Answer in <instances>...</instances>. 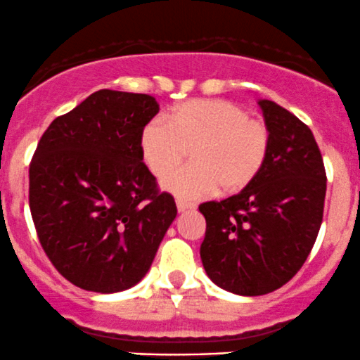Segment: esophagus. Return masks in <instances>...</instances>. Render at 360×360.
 <instances>
[{"mask_svg": "<svg viewBox=\"0 0 360 360\" xmlns=\"http://www.w3.org/2000/svg\"><path fill=\"white\" fill-rule=\"evenodd\" d=\"M176 209H179V212H185L188 211V209H195V204L187 200H176Z\"/></svg>", "mask_w": 360, "mask_h": 360, "instance_id": "obj_1", "label": "esophagus"}]
</instances>
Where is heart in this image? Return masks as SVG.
Instances as JSON below:
<instances>
[{"label":"heart","instance_id":"heart-1","mask_svg":"<svg viewBox=\"0 0 360 360\" xmlns=\"http://www.w3.org/2000/svg\"><path fill=\"white\" fill-rule=\"evenodd\" d=\"M191 151L193 165L169 172ZM144 165L163 180L165 191L180 199H199L219 188L223 195L248 188L265 167L270 131L252 119L241 105L223 98L181 102L167 115V124L153 120L139 137Z\"/></svg>","mask_w":360,"mask_h":360}]
</instances>
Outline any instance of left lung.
<instances>
[{"instance_id": "8db88e82", "label": "left lung", "mask_w": 360, "mask_h": 360, "mask_svg": "<svg viewBox=\"0 0 360 360\" xmlns=\"http://www.w3.org/2000/svg\"><path fill=\"white\" fill-rule=\"evenodd\" d=\"M258 105L270 131L264 169L236 195L199 205L205 274L238 296L269 294L296 276L316 241L326 193L311 129L272 100Z\"/></svg>"}]
</instances>
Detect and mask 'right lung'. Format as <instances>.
Listing matches in <instances>:
<instances>
[{
  "instance_id": "add662e5",
  "label": "right lung",
  "mask_w": 360,
  "mask_h": 360,
  "mask_svg": "<svg viewBox=\"0 0 360 360\" xmlns=\"http://www.w3.org/2000/svg\"><path fill=\"white\" fill-rule=\"evenodd\" d=\"M158 112L144 93L100 90L40 137L28 172L32 219L52 265L84 290L136 285L176 217L139 151Z\"/></svg>"
}]
</instances>
